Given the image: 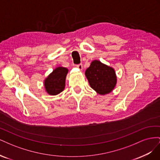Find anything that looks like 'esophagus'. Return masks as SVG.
Returning a JSON list of instances; mask_svg holds the SVG:
<instances>
[{
	"label": "esophagus",
	"instance_id": "esophagus-1",
	"mask_svg": "<svg viewBox=\"0 0 160 160\" xmlns=\"http://www.w3.org/2000/svg\"><path fill=\"white\" fill-rule=\"evenodd\" d=\"M77 68H78L79 70H82V69H83V65H82L81 63L79 64V65H77Z\"/></svg>",
	"mask_w": 160,
	"mask_h": 160
}]
</instances>
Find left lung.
<instances>
[{"instance_id": "obj_1", "label": "left lung", "mask_w": 160, "mask_h": 160, "mask_svg": "<svg viewBox=\"0 0 160 160\" xmlns=\"http://www.w3.org/2000/svg\"><path fill=\"white\" fill-rule=\"evenodd\" d=\"M85 75L91 88L101 95L111 93L117 84L115 69L98 60L91 62Z\"/></svg>"}]
</instances>
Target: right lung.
Masks as SVG:
<instances>
[{
	"mask_svg": "<svg viewBox=\"0 0 160 160\" xmlns=\"http://www.w3.org/2000/svg\"><path fill=\"white\" fill-rule=\"evenodd\" d=\"M68 69L57 67L44 80L45 91L50 95H57L64 90Z\"/></svg>",
	"mask_w": 160,
	"mask_h": 160,
	"instance_id": "1",
	"label": "right lung"
}]
</instances>
